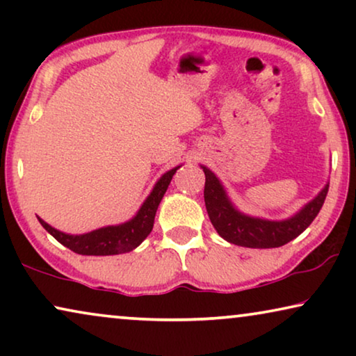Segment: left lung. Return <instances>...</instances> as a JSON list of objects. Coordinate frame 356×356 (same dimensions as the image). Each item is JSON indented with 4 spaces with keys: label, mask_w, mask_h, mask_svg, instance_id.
<instances>
[{
    "label": "left lung",
    "mask_w": 356,
    "mask_h": 356,
    "mask_svg": "<svg viewBox=\"0 0 356 356\" xmlns=\"http://www.w3.org/2000/svg\"><path fill=\"white\" fill-rule=\"evenodd\" d=\"M202 170L206 175L204 201L213 228L223 240L245 248H279L295 240L318 216L329 191V184H325L323 191L291 218L280 222L262 220L238 212L228 201L225 189L222 188L216 175L206 167H202Z\"/></svg>",
    "instance_id": "1"
}]
</instances>
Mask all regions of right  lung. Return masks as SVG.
Listing matches in <instances>:
<instances>
[{
	"instance_id": "obj_1",
	"label": "right lung",
	"mask_w": 356,
	"mask_h": 356,
	"mask_svg": "<svg viewBox=\"0 0 356 356\" xmlns=\"http://www.w3.org/2000/svg\"><path fill=\"white\" fill-rule=\"evenodd\" d=\"M177 168L170 170L159 179L155 188L150 193V196L145 199L143 207L136 213L134 218L129 222L121 223L116 227H105L94 230L86 235H66V233L58 232L55 228L38 218L42 227L50 233V235L61 243L63 246L70 248L71 251L82 256H111V254H123V252L133 251L143 243L154 227L155 212L160 201H162L165 191H167L170 181H172Z\"/></svg>"
}]
</instances>
